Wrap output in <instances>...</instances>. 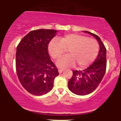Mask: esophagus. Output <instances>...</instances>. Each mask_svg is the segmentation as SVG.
<instances>
[{
	"instance_id": "esophagus-1",
	"label": "esophagus",
	"mask_w": 121,
	"mask_h": 121,
	"mask_svg": "<svg viewBox=\"0 0 121 121\" xmlns=\"http://www.w3.org/2000/svg\"><path fill=\"white\" fill-rule=\"evenodd\" d=\"M63 71H64V69H61V68H60V69H58V72H59V73H60V74H61V73H63Z\"/></svg>"
}]
</instances>
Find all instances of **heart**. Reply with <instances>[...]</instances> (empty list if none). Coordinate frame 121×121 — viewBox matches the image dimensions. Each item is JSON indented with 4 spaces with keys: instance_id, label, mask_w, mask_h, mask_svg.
Returning a JSON list of instances; mask_svg holds the SVG:
<instances>
[{
    "instance_id": "obj_1",
    "label": "heart",
    "mask_w": 121,
    "mask_h": 121,
    "mask_svg": "<svg viewBox=\"0 0 121 121\" xmlns=\"http://www.w3.org/2000/svg\"><path fill=\"white\" fill-rule=\"evenodd\" d=\"M48 53L53 60L60 58L65 50L68 56L57 62L58 67H72L75 65L80 68H85L91 64L98 54L99 44L92 38L77 34H68L61 37L59 40L54 39L48 46Z\"/></svg>"
}]
</instances>
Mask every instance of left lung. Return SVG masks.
<instances>
[{
	"label": "left lung",
	"instance_id": "8db88e82",
	"mask_svg": "<svg viewBox=\"0 0 121 121\" xmlns=\"http://www.w3.org/2000/svg\"><path fill=\"white\" fill-rule=\"evenodd\" d=\"M98 40L99 52L92 65L82 71L74 70L73 76L68 82V88L74 94L85 95L93 92L102 81L107 68V50L97 35L85 31Z\"/></svg>",
	"mask_w": 121,
	"mask_h": 121
}]
</instances>
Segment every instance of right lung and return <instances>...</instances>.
<instances>
[{
  "instance_id": "1",
  "label": "right lung",
  "mask_w": 121,
  "mask_h": 121,
  "mask_svg": "<svg viewBox=\"0 0 121 121\" xmlns=\"http://www.w3.org/2000/svg\"><path fill=\"white\" fill-rule=\"evenodd\" d=\"M57 31L39 29L29 32L16 48V69L22 85L29 93L43 95L52 90L59 75L48 54L50 41Z\"/></svg>"
}]
</instances>
